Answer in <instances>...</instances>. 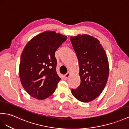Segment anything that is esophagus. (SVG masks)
I'll use <instances>...</instances> for the list:
<instances>
[{
    "instance_id": "34e87169",
    "label": "esophagus",
    "mask_w": 129,
    "mask_h": 129,
    "mask_svg": "<svg viewBox=\"0 0 129 129\" xmlns=\"http://www.w3.org/2000/svg\"><path fill=\"white\" fill-rule=\"evenodd\" d=\"M70 75H71V74L70 73V72H68V73H67V74H66V75L64 76V78H65V79H68L69 77L70 76Z\"/></svg>"
}]
</instances>
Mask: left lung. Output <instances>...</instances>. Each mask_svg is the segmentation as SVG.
I'll list each match as a JSON object with an SVG mask.
<instances>
[{"instance_id":"1","label":"left lung","mask_w":129,"mask_h":129,"mask_svg":"<svg viewBox=\"0 0 129 129\" xmlns=\"http://www.w3.org/2000/svg\"><path fill=\"white\" fill-rule=\"evenodd\" d=\"M70 40L78 58L81 84L71 93L78 100H94L104 89L109 75L108 58L100 41L88 35L71 36Z\"/></svg>"}]
</instances>
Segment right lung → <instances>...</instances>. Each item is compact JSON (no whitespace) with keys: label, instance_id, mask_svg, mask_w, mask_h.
Here are the masks:
<instances>
[{"label":"right lung","instance_id":"right-lung-1","mask_svg":"<svg viewBox=\"0 0 129 129\" xmlns=\"http://www.w3.org/2000/svg\"><path fill=\"white\" fill-rule=\"evenodd\" d=\"M67 36L45 31L29 41L23 51L19 75L23 87L34 98L44 100L53 94L61 80L56 71L55 52Z\"/></svg>","mask_w":129,"mask_h":129}]
</instances>
